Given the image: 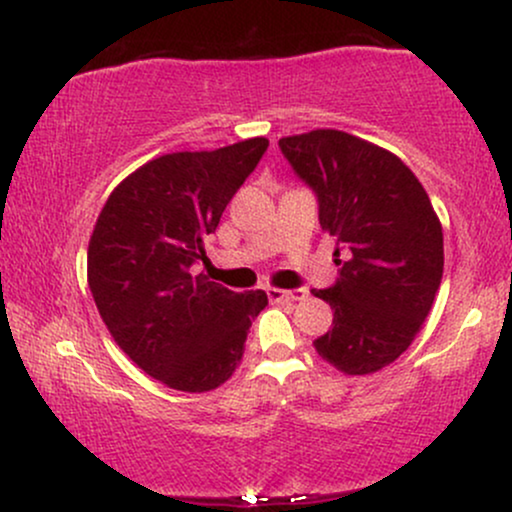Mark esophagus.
Here are the masks:
<instances>
[{
  "label": "esophagus",
  "instance_id": "34e87169",
  "mask_svg": "<svg viewBox=\"0 0 512 512\" xmlns=\"http://www.w3.org/2000/svg\"><path fill=\"white\" fill-rule=\"evenodd\" d=\"M267 293H269V298H272V301H305V296H308V291H305V289H291V291L269 289Z\"/></svg>",
  "mask_w": 512,
  "mask_h": 512
}]
</instances>
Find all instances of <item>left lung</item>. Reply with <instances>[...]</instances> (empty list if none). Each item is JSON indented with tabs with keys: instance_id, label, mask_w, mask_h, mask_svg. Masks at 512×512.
<instances>
[{
	"instance_id": "8db88e82",
	"label": "left lung",
	"mask_w": 512,
	"mask_h": 512,
	"mask_svg": "<svg viewBox=\"0 0 512 512\" xmlns=\"http://www.w3.org/2000/svg\"><path fill=\"white\" fill-rule=\"evenodd\" d=\"M279 146L315 192L322 231L337 238V281L313 291L334 310L315 351L346 375L375 373L409 349L443 279L431 199L395 154L354 134L313 129Z\"/></svg>"
}]
</instances>
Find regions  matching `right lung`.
<instances>
[{
  "instance_id": "add662e5",
  "label": "right lung",
  "mask_w": 512,
  "mask_h": 512,
  "mask_svg": "<svg viewBox=\"0 0 512 512\" xmlns=\"http://www.w3.org/2000/svg\"><path fill=\"white\" fill-rule=\"evenodd\" d=\"M264 137L158 156L110 192L88 240V289L125 354L158 383L209 392L238 368L264 291L195 274L204 238L255 170Z\"/></svg>"
}]
</instances>
